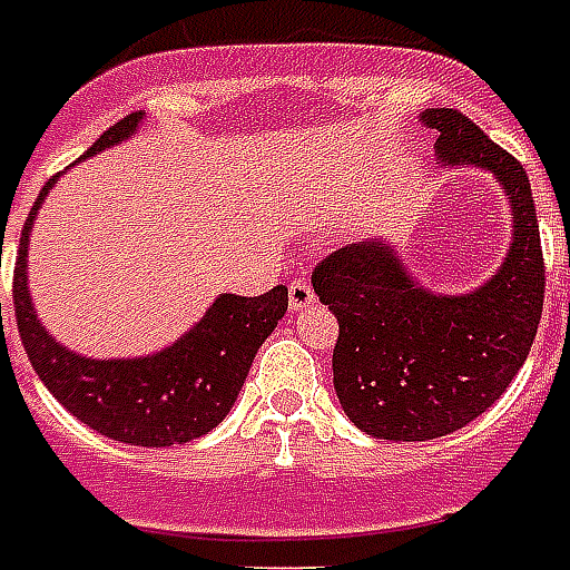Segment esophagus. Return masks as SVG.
Returning <instances> with one entry per match:
<instances>
[{
  "instance_id": "34e87169",
  "label": "esophagus",
  "mask_w": 570,
  "mask_h": 570,
  "mask_svg": "<svg viewBox=\"0 0 570 570\" xmlns=\"http://www.w3.org/2000/svg\"><path fill=\"white\" fill-rule=\"evenodd\" d=\"M314 298V286L307 284L304 277H295L293 284H289V307H293V311H302V307H307Z\"/></svg>"
}]
</instances>
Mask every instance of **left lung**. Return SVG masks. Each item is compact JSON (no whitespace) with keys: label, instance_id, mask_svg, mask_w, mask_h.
<instances>
[{"label":"left lung","instance_id":"1","mask_svg":"<svg viewBox=\"0 0 570 570\" xmlns=\"http://www.w3.org/2000/svg\"><path fill=\"white\" fill-rule=\"evenodd\" d=\"M442 164L490 169L505 188L514 233L502 268L466 295H433L382 242L325 256L311 284L337 316L334 391L376 440L424 442L466 428L523 367L544 307V254L523 164L460 110L421 112Z\"/></svg>","mask_w":570,"mask_h":570}]
</instances>
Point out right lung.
<instances>
[{"label":"right lung","mask_w":570,"mask_h":570,"mask_svg":"<svg viewBox=\"0 0 570 570\" xmlns=\"http://www.w3.org/2000/svg\"><path fill=\"white\" fill-rule=\"evenodd\" d=\"M142 112H130L95 140L82 158H92L130 137ZM47 181L41 197L26 217L20 250L14 263V316L20 341L32 362L38 380L53 391L65 410L77 415L86 428L101 436L128 445L164 449L181 445L208 433L227 419L238 391L245 385L256 350L275 332L286 314V286H275L263 295H220L206 316L185 337L142 358H86L43 332L26 286V247L41 199L53 188ZM2 320V304H0Z\"/></svg>","instance_id":"obj_1"}]
</instances>
